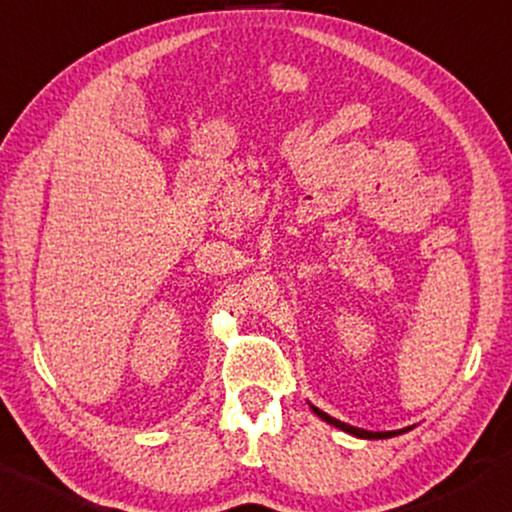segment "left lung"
<instances>
[{
  "mask_svg": "<svg viewBox=\"0 0 512 512\" xmlns=\"http://www.w3.org/2000/svg\"><path fill=\"white\" fill-rule=\"evenodd\" d=\"M309 407H311L313 412L318 414L320 419L327 421V424H330V426H335V428H339V431L351 433V435H356V438H363V440H386V438H393V435H403V433H407V431H412V426L400 428V431H365V428L349 426V424H344V421H339V419H335V417H330V414H325L323 410H318L316 405H311V403H309Z\"/></svg>",
  "mask_w": 512,
  "mask_h": 512,
  "instance_id": "8db88e82",
  "label": "left lung"
}]
</instances>
